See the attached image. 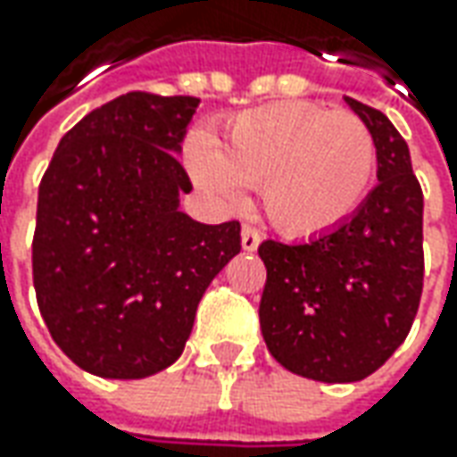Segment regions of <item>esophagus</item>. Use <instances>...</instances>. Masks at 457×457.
<instances>
[{
  "instance_id": "34e87169",
  "label": "esophagus",
  "mask_w": 457,
  "mask_h": 457,
  "mask_svg": "<svg viewBox=\"0 0 457 457\" xmlns=\"http://www.w3.org/2000/svg\"><path fill=\"white\" fill-rule=\"evenodd\" d=\"M259 241H262V237L256 234L252 226H244L241 228V249L244 252H256L259 249Z\"/></svg>"
}]
</instances>
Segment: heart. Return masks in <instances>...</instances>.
I'll return each instance as SVG.
<instances>
[{
	"mask_svg": "<svg viewBox=\"0 0 457 457\" xmlns=\"http://www.w3.org/2000/svg\"><path fill=\"white\" fill-rule=\"evenodd\" d=\"M185 165L211 201L238 205L244 187H259L277 231L318 237L359 211L377 172V142L351 112L279 101L231 119L219 147L190 134Z\"/></svg>",
	"mask_w": 457,
	"mask_h": 457,
	"instance_id": "heart-1",
	"label": "heart"
}]
</instances>
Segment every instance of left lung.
<instances>
[{"instance_id":"1","label":"left lung","mask_w":457,"mask_h":457,"mask_svg":"<svg viewBox=\"0 0 457 457\" xmlns=\"http://www.w3.org/2000/svg\"><path fill=\"white\" fill-rule=\"evenodd\" d=\"M377 142L378 185L359 211L310 241H264L262 336L297 377L348 384L374 374L412 328L422 277V187L386 116L345 96Z\"/></svg>"}]
</instances>
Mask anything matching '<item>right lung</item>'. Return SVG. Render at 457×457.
<instances>
[{
  "mask_svg": "<svg viewBox=\"0 0 457 457\" xmlns=\"http://www.w3.org/2000/svg\"><path fill=\"white\" fill-rule=\"evenodd\" d=\"M193 96L132 91L86 114L45 170L32 279L61 351L88 374L145 378L180 359L213 277L241 252L238 220L180 211L175 154Z\"/></svg>",
  "mask_w": 457,
  "mask_h": 457,
  "instance_id": "add662e5",
  "label": "right lung"
}]
</instances>
